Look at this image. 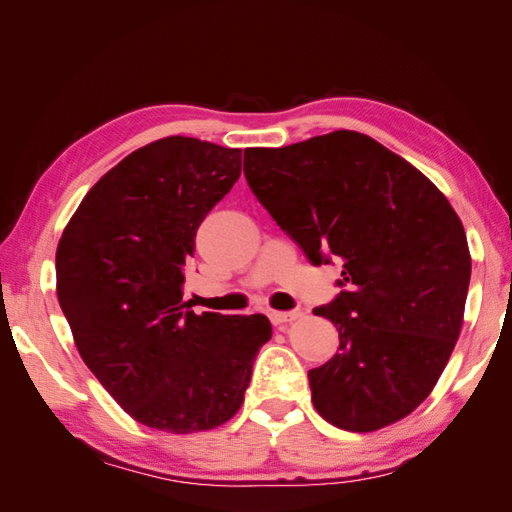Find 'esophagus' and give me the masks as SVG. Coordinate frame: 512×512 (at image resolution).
<instances>
[{
  "mask_svg": "<svg viewBox=\"0 0 512 512\" xmlns=\"http://www.w3.org/2000/svg\"><path fill=\"white\" fill-rule=\"evenodd\" d=\"M299 316H301L299 309H292V312H271L269 314V318H271V322L275 324V327H280V324H284V322L297 320Z\"/></svg>",
  "mask_w": 512,
  "mask_h": 512,
  "instance_id": "1",
  "label": "esophagus"
}]
</instances>
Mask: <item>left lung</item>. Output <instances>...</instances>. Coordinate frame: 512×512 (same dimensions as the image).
Returning <instances> with one entry per match:
<instances>
[{
	"instance_id": "1",
	"label": "left lung",
	"mask_w": 512,
	"mask_h": 512,
	"mask_svg": "<svg viewBox=\"0 0 512 512\" xmlns=\"http://www.w3.org/2000/svg\"><path fill=\"white\" fill-rule=\"evenodd\" d=\"M247 183L305 256L344 262L342 292L314 314L339 350L309 369L318 414L376 431L421 406L463 322L472 260L461 220L421 170L352 130L245 149Z\"/></svg>"
}]
</instances>
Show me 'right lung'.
Listing matches in <instances>:
<instances>
[{"label": "right lung", "instance_id": "right-lung-1", "mask_svg": "<svg viewBox=\"0 0 512 512\" xmlns=\"http://www.w3.org/2000/svg\"><path fill=\"white\" fill-rule=\"evenodd\" d=\"M241 175V149L168 136L87 192L57 245V299L85 365L134 421L168 433L237 414L267 316L194 314L183 267L205 215Z\"/></svg>", "mask_w": 512, "mask_h": 512}]
</instances>
